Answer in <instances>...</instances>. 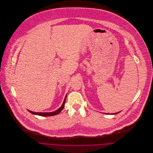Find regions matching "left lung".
<instances>
[{
    "mask_svg": "<svg viewBox=\"0 0 153 153\" xmlns=\"http://www.w3.org/2000/svg\"><path fill=\"white\" fill-rule=\"evenodd\" d=\"M118 113H119V112H117V113H115V114H118Z\"/></svg>",
    "mask_w": 153,
    "mask_h": 153,
    "instance_id": "obj_1",
    "label": "left lung"
}]
</instances>
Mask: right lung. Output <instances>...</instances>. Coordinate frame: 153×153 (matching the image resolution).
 <instances>
[{
    "mask_svg": "<svg viewBox=\"0 0 153 153\" xmlns=\"http://www.w3.org/2000/svg\"><path fill=\"white\" fill-rule=\"evenodd\" d=\"M66 96L65 97V99H64V101L63 102V104L62 105H61V107L59 108V109L54 111V112H33V111H31L30 110H28L29 111L30 113L34 114V115H39V116H42V117H50V116H53V115H57L58 114L62 109H64V107L65 106V102L66 101Z\"/></svg>",
    "mask_w": 153,
    "mask_h": 153,
    "instance_id": "right-lung-1",
    "label": "right lung"
}]
</instances>
